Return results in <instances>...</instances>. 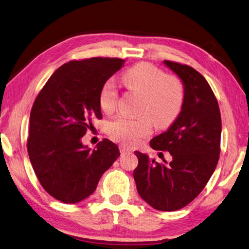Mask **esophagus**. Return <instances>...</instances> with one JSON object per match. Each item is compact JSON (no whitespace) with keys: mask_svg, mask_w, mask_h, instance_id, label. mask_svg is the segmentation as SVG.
I'll return each mask as SVG.
<instances>
[{"mask_svg":"<svg viewBox=\"0 0 249 249\" xmlns=\"http://www.w3.org/2000/svg\"><path fill=\"white\" fill-rule=\"evenodd\" d=\"M119 150H120V153L121 154H124V153H129V152H132V149L129 148V147H125L124 145L119 146Z\"/></svg>","mask_w":249,"mask_h":249,"instance_id":"obj_1","label":"esophagus"}]
</instances>
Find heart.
I'll use <instances>...</instances> for the list:
<instances>
[{"label":"heart","instance_id":"heart-1","mask_svg":"<svg viewBox=\"0 0 249 249\" xmlns=\"http://www.w3.org/2000/svg\"><path fill=\"white\" fill-rule=\"evenodd\" d=\"M128 89L142 96L139 118L118 116L108 124V134L124 145H135L152 131V121L158 128L173 124L183 107L185 90L182 81L150 63H140L123 74ZM99 106L109 114L116 108L118 90L114 81L104 82L99 91Z\"/></svg>","mask_w":249,"mask_h":249}]
</instances>
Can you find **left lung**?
<instances>
[{
	"label": "left lung",
	"mask_w": 249,
	"mask_h": 249,
	"mask_svg": "<svg viewBox=\"0 0 249 249\" xmlns=\"http://www.w3.org/2000/svg\"><path fill=\"white\" fill-rule=\"evenodd\" d=\"M164 63L183 82L185 98L179 117L166 132L153 137L150 146L168 151L173 161L160 164L135 151L139 165L133 177L148 204L160 211H177L200 194L216 168L222 119L212 88L197 70L170 60Z\"/></svg>",
	"instance_id": "obj_1"
}]
</instances>
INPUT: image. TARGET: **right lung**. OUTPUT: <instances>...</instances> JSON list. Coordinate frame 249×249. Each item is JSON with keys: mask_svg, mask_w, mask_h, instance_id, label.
Masks as SVG:
<instances>
[{"mask_svg": "<svg viewBox=\"0 0 249 249\" xmlns=\"http://www.w3.org/2000/svg\"><path fill=\"white\" fill-rule=\"evenodd\" d=\"M121 58L91 57L66 63L50 76L33 104L27 152L41 186L65 203H76L96 191L101 176L120 156L104 139L96 150L81 139L101 119V86L123 68Z\"/></svg>", "mask_w": 249, "mask_h": 249, "instance_id": "obj_1", "label": "right lung"}]
</instances>
